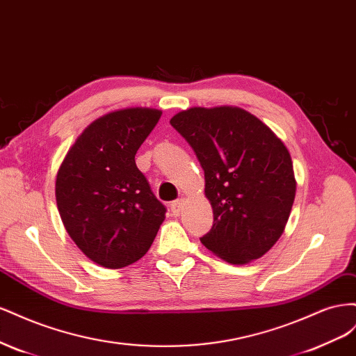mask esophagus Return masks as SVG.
Here are the masks:
<instances>
[{
	"label": "esophagus",
	"instance_id": "obj_1",
	"mask_svg": "<svg viewBox=\"0 0 356 356\" xmlns=\"http://www.w3.org/2000/svg\"><path fill=\"white\" fill-rule=\"evenodd\" d=\"M181 207H182V199H178V200H174L170 203V212L174 217H178V215L181 213Z\"/></svg>",
	"mask_w": 356,
	"mask_h": 356
}]
</instances>
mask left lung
<instances>
[{"instance_id": "1", "label": "left lung", "mask_w": 356, "mask_h": 356, "mask_svg": "<svg viewBox=\"0 0 356 356\" xmlns=\"http://www.w3.org/2000/svg\"><path fill=\"white\" fill-rule=\"evenodd\" d=\"M170 124L204 170L213 224L200 242L232 264L263 257L284 233L296 197L284 143L238 106H195L175 114Z\"/></svg>"}]
</instances>
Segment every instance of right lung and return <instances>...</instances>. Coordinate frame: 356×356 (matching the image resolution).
<instances>
[{
  "label": "right lung",
  "mask_w": 356,
  "mask_h": 356,
  "mask_svg": "<svg viewBox=\"0 0 356 356\" xmlns=\"http://www.w3.org/2000/svg\"><path fill=\"white\" fill-rule=\"evenodd\" d=\"M161 111L126 108L84 129L58 170L56 203L63 225L96 264L122 268L152 246L165 204L136 168L135 154Z\"/></svg>",
  "instance_id": "add662e5"
}]
</instances>
